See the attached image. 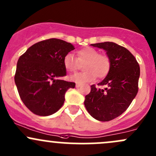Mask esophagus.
<instances>
[{
    "label": "esophagus",
    "mask_w": 156,
    "mask_h": 156,
    "mask_svg": "<svg viewBox=\"0 0 156 156\" xmlns=\"http://www.w3.org/2000/svg\"><path fill=\"white\" fill-rule=\"evenodd\" d=\"M80 86H81V85L80 84H76V88H80Z\"/></svg>",
    "instance_id": "1"
}]
</instances>
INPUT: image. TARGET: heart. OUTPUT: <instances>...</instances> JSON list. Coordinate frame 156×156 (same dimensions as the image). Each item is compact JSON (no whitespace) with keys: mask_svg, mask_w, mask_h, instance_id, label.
Here are the masks:
<instances>
[{"mask_svg":"<svg viewBox=\"0 0 156 156\" xmlns=\"http://www.w3.org/2000/svg\"><path fill=\"white\" fill-rule=\"evenodd\" d=\"M77 58L68 53L63 58V65L67 71L76 72L83 65L84 71L70 76L71 81L76 83L91 82L96 77H105L111 68V59L105 54H100L98 50L86 47L77 51Z\"/></svg>","mask_w":156,"mask_h":156,"instance_id":"obj_1","label":"heart"}]
</instances>
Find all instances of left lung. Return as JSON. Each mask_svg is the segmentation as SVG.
Returning a JSON list of instances; mask_svg holds the SVG:
<instances>
[{
  "instance_id": "left-lung-1",
  "label": "left lung",
  "mask_w": 156,
  "mask_h": 156,
  "mask_svg": "<svg viewBox=\"0 0 156 156\" xmlns=\"http://www.w3.org/2000/svg\"><path fill=\"white\" fill-rule=\"evenodd\" d=\"M91 45L105 51L111 59V68L106 77L98 83L106 88L100 89L92 85L84 104L94 118L109 121L122 115L137 95L140 67L135 56L116 43L105 41Z\"/></svg>"
}]
</instances>
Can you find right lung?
I'll list each match as a JSON object with an SVG mask.
<instances>
[{
    "mask_svg": "<svg viewBox=\"0 0 156 156\" xmlns=\"http://www.w3.org/2000/svg\"><path fill=\"white\" fill-rule=\"evenodd\" d=\"M71 43L50 38L32 45L17 62L15 83L21 100L39 116L54 114L62 106L65 92L75 83L60 80L66 75L63 58L74 50Z\"/></svg>",
    "mask_w": 156,
    "mask_h": 156,
    "instance_id": "obj_1",
    "label": "right lung"
}]
</instances>
